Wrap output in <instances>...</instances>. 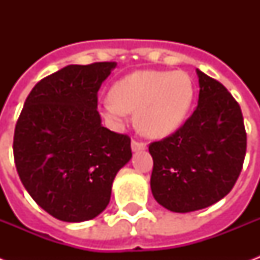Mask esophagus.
<instances>
[{"label": "esophagus", "instance_id": "obj_1", "mask_svg": "<svg viewBox=\"0 0 260 260\" xmlns=\"http://www.w3.org/2000/svg\"><path fill=\"white\" fill-rule=\"evenodd\" d=\"M131 148L134 152H139V151H144L147 148V144L146 143H140V142H136V140H132L131 143Z\"/></svg>", "mask_w": 260, "mask_h": 260}]
</instances>
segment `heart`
Segmentation results:
<instances>
[{"label": "heart", "mask_w": 260, "mask_h": 260, "mask_svg": "<svg viewBox=\"0 0 260 260\" xmlns=\"http://www.w3.org/2000/svg\"><path fill=\"white\" fill-rule=\"evenodd\" d=\"M194 95L193 79L185 71L140 70L118 79L100 109L114 125L135 112L136 126L144 136L162 139L183 124Z\"/></svg>", "instance_id": "obj_1"}]
</instances>
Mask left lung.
Returning <instances> with one entry per match:
<instances>
[{"label":"left lung","mask_w":260,"mask_h":260,"mask_svg":"<svg viewBox=\"0 0 260 260\" xmlns=\"http://www.w3.org/2000/svg\"><path fill=\"white\" fill-rule=\"evenodd\" d=\"M198 105L174 135L150 144L152 196L166 209L187 213L224 198L242 171L247 135L240 106L216 79L196 70Z\"/></svg>","instance_id":"left-lung-1"}]
</instances>
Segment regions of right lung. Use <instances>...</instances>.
I'll return each instance as SVG.
<instances>
[{
	"mask_svg": "<svg viewBox=\"0 0 260 260\" xmlns=\"http://www.w3.org/2000/svg\"><path fill=\"white\" fill-rule=\"evenodd\" d=\"M117 66L70 64L36 83L14 129L13 154L22 185L58 220L97 217L112 183L132 158L131 139L101 124L97 94Z\"/></svg>",
	"mask_w": 260,
	"mask_h": 260,
	"instance_id": "obj_1",
	"label": "right lung"
}]
</instances>
